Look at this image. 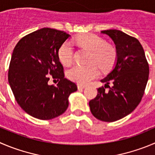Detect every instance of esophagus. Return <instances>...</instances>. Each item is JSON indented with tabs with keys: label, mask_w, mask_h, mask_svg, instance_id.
Listing matches in <instances>:
<instances>
[{
	"label": "esophagus",
	"mask_w": 155,
	"mask_h": 155,
	"mask_svg": "<svg viewBox=\"0 0 155 155\" xmlns=\"http://www.w3.org/2000/svg\"><path fill=\"white\" fill-rule=\"evenodd\" d=\"M78 89H84V88L87 87L86 85H83V84H78Z\"/></svg>",
	"instance_id": "34e87169"
}]
</instances>
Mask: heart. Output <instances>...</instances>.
Returning a JSON list of instances; mask_svg holds the SVG:
<instances>
[{"mask_svg":"<svg viewBox=\"0 0 155 155\" xmlns=\"http://www.w3.org/2000/svg\"><path fill=\"white\" fill-rule=\"evenodd\" d=\"M75 41L81 47L91 51L87 65H74L68 71V77L71 80L87 84L99 75L98 68L107 70L111 68L116 58L114 47L106 43L100 36L91 33L82 34L76 37ZM73 46L69 41H65L60 45L58 50V57L61 64L69 66L73 61Z\"/></svg>","mask_w":155,"mask_h":155,"instance_id":"heart-1","label":"heart"}]
</instances>
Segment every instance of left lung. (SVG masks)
<instances>
[{
	"instance_id": "1",
	"label": "left lung",
	"mask_w": 155,
	"mask_h": 155,
	"mask_svg": "<svg viewBox=\"0 0 155 155\" xmlns=\"http://www.w3.org/2000/svg\"><path fill=\"white\" fill-rule=\"evenodd\" d=\"M113 39L117 58L113 70L101 81L105 87L89 102L94 117L114 122L132 113L141 102L149 75V66L142 45L136 38L117 29L101 31ZM110 87H109V84ZM107 86L108 91L105 88Z\"/></svg>"
}]
</instances>
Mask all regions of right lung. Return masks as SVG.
Instances as JSON below:
<instances>
[{
    "mask_svg": "<svg viewBox=\"0 0 155 155\" xmlns=\"http://www.w3.org/2000/svg\"><path fill=\"white\" fill-rule=\"evenodd\" d=\"M70 36L64 31L42 28L23 36L16 45L10 59L8 81L20 107L39 119L60 116L68 107V97L78 90L64 78L58 57L60 45ZM50 77L59 81L48 84Z\"/></svg>",
    "mask_w": 155,
    "mask_h": 155,
    "instance_id": "obj_1",
    "label": "right lung"
}]
</instances>
